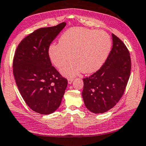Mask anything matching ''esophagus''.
<instances>
[{"mask_svg":"<svg viewBox=\"0 0 146 146\" xmlns=\"http://www.w3.org/2000/svg\"><path fill=\"white\" fill-rule=\"evenodd\" d=\"M73 80H74V79H72V78H68V84H71L72 82H73Z\"/></svg>","mask_w":146,"mask_h":146,"instance_id":"obj_1","label":"esophagus"}]
</instances>
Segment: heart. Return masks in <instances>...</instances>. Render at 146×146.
<instances>
[{
	"label": "heart",
	"instance_id": "heart-1",
	"mask_svg": "<svg viewBox=\"0 0 146 146\" xmlns=\"http://www.w3.org/2000/svg\"><path fill=\"white\" fill-rule=\"evenodd\" d=\"M58 44H52L48 49L50 60L61 68L66 77L74 76L82 71L92 73L100 69L107 58L111 45L110 36L103 30L72 28L65 31Z\"/></svg>",
	"mask_w": 146,
	"mask_h": 146
}]
</instances>
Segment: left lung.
<instances>
[{"label": "left lung", "instance_id": "1", "mask_svg": "<svg viewBox=\"0 0 146 146\" xmlns=\"http://www.w3.org/2000/svg\"><path fill=\"white\" fill-rule=\"evenodd\" d=\"M113 45L103 66L83 78L82 95L87 108L102 114L112 108L125 92L131 69L130 53L119 38L111 34Z\"/></svg>", "mask_w": 146, "mask_h": 146}]
</instances>
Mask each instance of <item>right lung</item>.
<instances>
[{
  "label": "right lung",
  "mask_w": 146,
  "mask_h": 146,
  "mask_svg": "<svg viewBox=\"0 0 146 146\" xmlns=\"http://www.w3.org/2000/svg\"><path fill=\"white\" fill-rule=\"evenodd\" d=\"M66 23L39 28L23 39L13 62L14 78L20 94L32 110L50 114L62 102L68 80L52 66L48 54L50 44Z\"/></svg>",
  "instance_id": "add662e5"
}]
</instances>
